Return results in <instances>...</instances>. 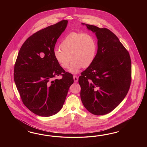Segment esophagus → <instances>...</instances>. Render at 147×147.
Here are the masks:
<instances>
[{
    "instance_id": "obj_1",
    "label": "esophagus",
    "mask_w": 147,
    "mask_h": 147,
    "mask_svg": "<svg viewBox=\"0 0 147 147\" xmlns=\"http://www.w3.org/2000/svg\"><path fill=\"white\" fill-rule=\"evenodd\" d=\"M73 79L74 81V82H77L78 81V77L76 76H73Z\"/></svg>"
}]
</instances>
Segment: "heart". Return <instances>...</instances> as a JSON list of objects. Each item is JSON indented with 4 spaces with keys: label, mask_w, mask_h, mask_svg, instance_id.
Instances as JSON below:
<instances>
[{
    "label": "heart",
    "mask_w": 147,
    "mask_h": 147,
    "mask_svg": "<svg viewBox=\"0 0 147 147\" xmlns=\"http://www.w3.org/2000/svg\"><path fill=\"white\" fill-rule=\"evenodd\" d=\"M60 47L55 49L54 56L59 65L64 69L69 67L73 74L78 73L82 67H89L94 62L97 51L96 40L88 33L71 32L62 40Z\"/></svg>",
    "instance_id": "obj_1"
}]
</instances>
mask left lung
<instances>
[{"label":"left lung","mask_w":147,"mask_h":147,"mask_svg":"<svg viewBox=\"0 0 147 147\" xmlns=\"http://www.w3.org/2000/svg\"><path fill=\"white\" fill-rule=\"evenodd\" d=\"M95 33L98 51L93 63L79 76L80 97L90 113L103 115L113 111L129 90L131 63L128 52L109 30L82 23Z\"/></svg>","instance_id":"left-lung-1"}]
</instances>
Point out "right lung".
Returning <instances> with one entry per match:
<instances>
[{"label":"right lung","instance_id":"right-lung-1","mask_svg":"<svg viewBox=\"0 0 147 147\" xmlns=\"http://www.w3.org/2000/svg\"><path fill=\"white\" fill-rule=\"evenodd\" d=\"M67 24L64 20L36 32L18 53L14 82L23 103L37 115L48 117L60 111L74 82L72 74L65 72L54 56L55 45ZM59 75L62 79L53 80Z\"/></svg>","mask_w":147,"mask_h":147}]
</instances>
